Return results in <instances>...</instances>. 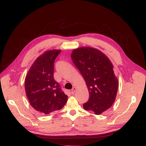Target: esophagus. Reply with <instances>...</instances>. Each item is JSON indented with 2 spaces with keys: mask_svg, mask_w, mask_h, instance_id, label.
Instances as JSON below:
<instances>
[{
  "mask_svg": "<svg viewBox=\"0 0 146 146\" xmlns=\"http://www.w3.org/2000/svg\"><path fill=\"white\" fill-rule=\"evenodd\" d=\"M76 87H73V89L71 90V94H74L75 93V92H76Z\"/></svg>",
  "mask_w": 146,
  "mask_h": 146,
  "instance_id": "esophagus-1",
  "label": "esophagus"
}]
</instances>
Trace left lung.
Segmentation results:
<instances>
[{"instance_id": "1", "label": "left lung", "mask_w": 146, "mask_h": 146, "mask_svg": "<svg viewBox=\"0 0 146 146\" xmlns=\"http://www.w3.org/2000/svg\"><path fill=\"white\" fill-rule=\"evenodd\" d=\"M71 58L89 92V99L83 108L96 115L102 113L115 100L119 87L112 63L101 51L87 46L73 49Z\"/></svg>"}]
</instances>
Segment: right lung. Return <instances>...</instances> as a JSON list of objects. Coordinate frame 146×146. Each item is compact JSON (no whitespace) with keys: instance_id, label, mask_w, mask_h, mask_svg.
Instances as JSON below:
<instances>
[{"instance_id":"1","label":"right lung","mask_w":146,"mask_h":146,"mask_svg":"<svg viewBox=\"0 0 146 146\" xmlns=\"http://www.w3.org/2000/svg\"><path fill=\"white\" fill-rule=\"evenodd\" d=\"M60 49L45 51L37 58L25 78V91L31 105L42 114L61 109L68 96L54 79V62Z\"/></svg>"}]
</instances>
